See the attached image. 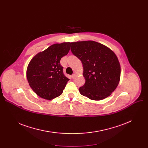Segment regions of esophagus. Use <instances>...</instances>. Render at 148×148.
I'll return each mask as SVG.
<instances>
[{"mask_svg":"<svg viewBox=\"0 0 148 148\" xmlns=\"http://www.w3.org/2000/svg\"><path fill=\"white\" fill-rule=\"evenodd\" d=\"M76 76H77V75H76L75 74H73L72 75V76H71V77H72V79H74L75 78V77H76Z\"/></svg>","mask_w":148,"mask_h":148,"instance_id":"obj_1","label":"esophagus"}]
</instances>
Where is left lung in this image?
I'll use <instances>...</instances> for the list:
<instances>
[{"mask_svg": "<svg viewBox=\"0 0 148 148\" xmlns=\"http://www.w3.org/2000/svg\"><path fill=\"white\" fill-rule=\"evenodd\" d=\"M70 47L83 65L86 82L79 88L80 94L95 101L109 97L121 78V65L115 53L108 47L94 41L73 42Z\"/></svg>", "mask_w": 148, "mask_h": 148, "instance_id": "1", "label": "left lung"}]
</instances>
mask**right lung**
I'll use <instances>...</instances> for the list:
<instances>
[{"instance_id":"add662e5","label":"right lung","mask_w":148,"mask_h":148,"mask_svg":"<svg viewBox=\"0 0 148 148\" xmlns=\"http://www.w3.org/2000/svg\"><path fill=\"white\" fill-rule=\"evenodd\" d=\"M69 42L54 44L31 59L26 70L30 87L40 97L51 100L60 96L69 79L60 64L69 51Z\"/></svg>"}]
</instances>
